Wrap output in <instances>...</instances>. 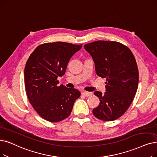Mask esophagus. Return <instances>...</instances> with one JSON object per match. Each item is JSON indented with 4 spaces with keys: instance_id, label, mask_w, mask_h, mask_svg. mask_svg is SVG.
I'll return each mask as SVG.
<instances>
[{
    "instance_id": "esophagus-1",
    "label": "esophagus",
    "mask_w": 157,
    "mask_h": 157,
    "mask_svg": "<svg viewBox=\"0 0 157 157\" xmlns=\"http://www.w3.org/2000/svg\"><path fill=\"white\" fill-rule=\"evenodd\" d=\"M93 94L92 92H85V91H83L82 92V95H84V96L85 97H89L90 96V95H92Z\"/></svg>"
}]
</instances>
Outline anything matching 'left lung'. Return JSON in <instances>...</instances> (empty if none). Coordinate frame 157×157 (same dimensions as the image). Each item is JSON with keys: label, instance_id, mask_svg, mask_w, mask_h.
I'll return each instance as SVG.
<instances>
[{"label": "left lung", "instance_id": "left-lung-1", "mask_svg": "<svg viewBox=\"0 0 157 157\" xmlns=\"http://www.w3.org/2000/svg\"><path fill=\"white\" fill-rule=\"evenodd\" d=\"M84 48L92 57L98 76L106 78L105 93L94 92L100 103L93 109V114L102 121H114L126 112L137 92L139 71L135 58L128 47L113 41H95Z\"/></svg>", "mask_w": 157, "mask_h": 157}]
</instances>
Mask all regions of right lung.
Segmentation results:
<instances>
[{
    "mask_svg": "<svg viewBox=\"0 0 157 157\" xmlns=\"http://www.w3.org/2000/svg\"><path fill=\"white\" fill-rule=\"evenodd\" d=\"M82 44L57 42L38 46L27 61L24 69L26 94L36 112L46 121H62L70 115L81 93L75 88L58 85V77Z\"/></svg>",
    "mask_w": 157,
    "mask_h": 157,
    "instance_id": "obj_1",
    "label": "right lung"
}]
</instances>
